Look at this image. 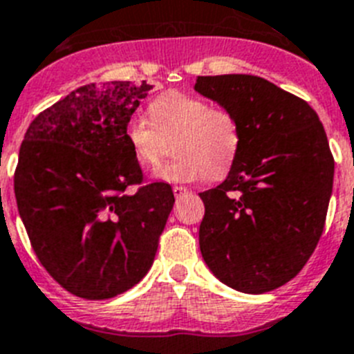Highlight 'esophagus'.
I'll use <instances>...</instances> for the list:
<instances>
[{
    "instance_id": "esophagus-1",
    "label": "esophagus",
    "mask_w": 354,
    "mask_h": 354,
    "mask_svg": "<svg viewBox=\"0 0 354 354\" xmlns=\"http://www.w3.org/2000/svg\"><path fill=\"white\" fill-rule=\"evenodd\" d=\"M186 194H189V189L188 188H184V186H174V195L177 198L184 197Z\"/></svg>"
}]
</instances>
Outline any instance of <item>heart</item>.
<instances>
[{
  "label": "heart",
  "instance_id": "heart-1",
  "mask_svg": "<svg viewBox=\"0 0 354 354\" xmlns=\"http://www.w3.org/2000/svg\"><path fill=\"white\" fill-rule=\"evenodd\" d=\"M150 115H133L124 137L142 166L159 165L166 139L179 137L175 151L180 159L160 166L156 171L159 180L186 184L208 179L213 171L226 174L241 151L242 130L235 113L203 97L162 93L150 104Z\"/></svg>",
  "mask_w": 354,
  "mask_h": 354
}]
</instances>
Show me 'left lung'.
I'll return each mask as SVG.
<instances>
[{
    "instance_id": "1",
    "label": "left lung",
    "mask_w": 354,
    "mask_h": 354,
    "mask_svg": "<svg viewBox=\"0 0 354 354\" xmlns=\"http://www.w3.org/2000/svg\"><path fill=\"white\" fill-rule=\"evenodd\" d=\"M195 90L232 110L242 130L226 180L201 194L204 262L242 293L280 288L324 232L335 175L326 130L304 99L257 75H198Z\"/></svg>"
}]
</instances>
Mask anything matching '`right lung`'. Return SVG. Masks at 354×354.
<instances>
[{
	"label": "right lung",
	"mask_w": 354,
	"mask_h": 354,
	"mask_svg": "<svg viewBox=\"0 0 354 354\" xmlns=\"http://www.w3.org/2000/svg\"><path fill=\"white\" fill-rule=\"evenodd\" d=\"M150 90L146 81L84 84L43 110L19 148L14 194L32 250L81 299L133 288L153 264L174 208L170 184H142L124 137ZM130 185L140 188L130 194Z\"/></svg>",
	"instance_id": "1"
}]
</instances>
